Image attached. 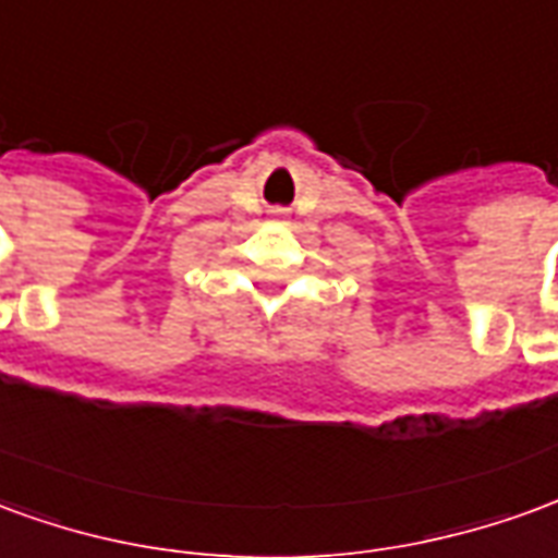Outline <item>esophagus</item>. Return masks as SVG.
I'll use <instances>...</instances> for the list:
<instances>
[{"instance_id": "obj_1", "label": "esophagus", "mask_w": 558, "mask_h": 558, "mask_svg": "<svg viewBox=\"0 0 558 558\" xmlns=\"http://www.w3.org/2000/svg\"><path fill=\"white\" fill-rule=\"evenodd\" d=\"M278 215H280V211H278Z\"/></svg>"}]
</instances>
